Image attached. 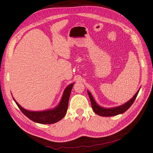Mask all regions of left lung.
I'll return each instance as SVG.
<instances>
[{
	"label": "left lung",
	"instance_id": "8db88e82",
	"mask_svg": "<svg viewBox=\"0 0 153 153\" xmlns=\"http://www.w3.org/2000/svg\"><path fill=\"white\" fill-rule=\"evenodd\" d=\"M139 90L137 91V93L134 95V97L131 100H129L123 105H120L117 107H114V108H103L99 106L96 103L93 96L91 95V94H90V92L88 90L87 91V93L90 97L91 107H92L94 112L97 115L103 116V117H111V116H115L120 114H123L127 110L129 109V107L132 105L134 102L135 101V99H136L137 94L139 93Z\"/></svg>",
	"mask_w": 153,
	"mask_h": 153
}]
</instances>
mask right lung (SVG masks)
I'll return each instance as SVG.
<instances>
[{
    "label": "right lung",
    "mask_w": 153,
    "mask_h": 153,
    "mask_svg": "<svg viewBox=\"0 0 153 153\" xmlns=\"http://www.w3.org/2000/svg\"><path fill=\"white\" fill-rule=\"evenodd\" d=\"M73 85L74 83H71L65 88L58 105L56 108L51 110L39 112L29 111L22 108L15 100L14 98L13 99L21 112L29 119L35 122V123L42 124H54L62 119L66 114L68 106L69 98Z\"/></svg>",
    "instance_id": "obj_1"
}]
</instances>
